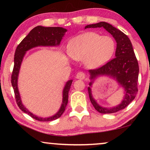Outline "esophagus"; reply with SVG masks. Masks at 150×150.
<instances>
[{
  "label": "esophagus",
  "instance_id": "esophagus-1",
  "mask_svg": "<svg viewBox=\"0 0 150 150\" xmlns=\"http://www.w3.org/2000/svg\"><path fill=\"white\" fill-rule=\"evenodd\" d=\"M76 78L77 79L80 80H83L85 78V74L83 72V71H79V72L77 73L76 74Z\"/></svg>",
  "mask_w": 150,
  "mask_h": 150
}]
</instances>
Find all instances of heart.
<instances>
[{
    "label": "heart",
    "instance_id": "heart-1",
    "mask_svg": "<svg viewBox=\"0 0 150 150\" xmlns=\"http://www.w3.org/2000/svg\"><path fill=\"white\" fill-rule=\"evenodd\" d=\"M115 50V42L110 36H102L94 32L79 35L68 44V54L76 61H83L87 67L96 68L111 59Z\"/></svg>",
    "mask_w": 150,
    "mask_h": 150
}]
</instances>
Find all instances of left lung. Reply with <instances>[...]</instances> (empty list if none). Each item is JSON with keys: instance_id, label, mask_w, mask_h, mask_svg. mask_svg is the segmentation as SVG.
<instances>
[{"instance_id": "left-lung-1", "label": "left lung", "mask_w": 150, "mask_h": 150, "mask_svg": "<svg viewBox=\"0 0 150 150\" xmlns=\"http://www.w3.org/2000/svg\"><path fill=\"white\" fill-rule=\"evenodd\" d=\"M101 27L111 34L116 41L115 57L99 68L89 70L91 82L89 84L88 92L90 101L96 110L102 114L114 113L126 108L136 97L138 92L137 83L139 67L130 39L120 30L105 22L89 24L85 28ZM102 75L115 79L125 90L124 98L121 103L113 108H106L100 106L92 96L91 87L94 81Z\"/></svg>"}]
</instances>
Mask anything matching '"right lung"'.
<instances>
[{
	"instance_id": "1",
	"label": "right lung",
	"mask_w": 150,
	"mask_h": 150,
	"mask_svg": "<svg viewBox=\"0 0 150 150\" xmlns=\"http://www.w3.org/2000/svg\"><path fill=\"white\" fill-rule=\"evenodd\" d=\"M66 32L67 29L62 27H44L38 26L30 30L27 36L23 39L16 48L14 55V67L11 80L16 102L22 111L40 122H50L60 117L66 108L68 102V93L73 81L69 80L67 81L63 88L62 104L58 112L48 117H41L30 112L22 104L18 87V79L20 66L26 51L38 46H58L60 45L61 41Z\"/></svg>"
}]
</instances>
